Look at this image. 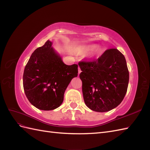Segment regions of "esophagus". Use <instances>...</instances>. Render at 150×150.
Listing matches in <instances>:
<instances>
[{"label": "esophagus", "mask_w": 150, "mask_h": 150, "mask_svg": "<svg viewBox=\"0 0 150 150\" xmlns=\"http://www.w3.org/2000/svg\"><path fill=\"white\" fill-rule=\"evenodd\" d=\"M81 69H80V67H78V74H79L81 73Z\"/></svg>", "instance_id": "obj_1"}]
</instances>
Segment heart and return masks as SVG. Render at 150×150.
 Returning a JSON list of instances; mask_svg holds the SVG:
<instances>
[{"instance_id":"1","label":"heart","mask_w":150,"mask_h":150,"mask_svg":"<svg viewBox=\"0 0 150 150\" xmlns=\"http://www.w3.org/2000/svg\"><path fill=\"white\" fill-rule=\"evenodd\" d=\"M78 51L82 54H87L93 51L95 54H98L99 52V50L98 49L96 44H88L81 46L78 48Z\"/></svg>"}]
</instances>
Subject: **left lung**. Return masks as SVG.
<instances>
[{
	"instance_id": "left-lung-1",
	"label": "left lung",
	"mask_w": 150,
	"mask_h": 150,
	"mask_svg": "<svg viewBox=\"0 0 150 150\" xmlns=\"http://www.w3.org/2000/svg\"><path fill=\"white\" fill-rule=\"evenodd\" d=\"M78 64L82 72L84 101L91 110L106 112L123 100L128 89L129 71L123 54L110 49L96 60L82 61Z\"/></svg>"
}]
</instances>
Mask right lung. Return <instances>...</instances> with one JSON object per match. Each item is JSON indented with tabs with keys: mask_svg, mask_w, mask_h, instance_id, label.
Listing matches in <instances>:
<instances>
[{
	"mask_svg": "<svg viewBox=\"0 0 150 150\" xmlns=\"http://www.w3.org/2000/svg\"><path fill=\"white\" fill-rule=\"evenodd\" d=\"M78 66L65 64L47 40L36 49L25 67L23 86L26 97L35 108L52 110L60 106L72 78L78 76Z\"/></svg>",
	"mask_w": 150,
	"mask_h": 150,
	"instance_id": "obj_1",
	"label": "right lung"
}]
</instances>
